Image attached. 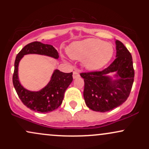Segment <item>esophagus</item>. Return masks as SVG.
<instances>
[{"label":"esophagus","mask_w":149,"mask_h":149,"mask_svg":"<svg viewBox=\"0 0 149 149\" xmlns=\"http://www.w3.org/2000/svg\"><path fill=\"white\" fill-rule=\"evenodd\" d=\"M80 76V75H79V73H78V71H73V79H75V78H78V77H79Z\"/></svg>","instance_id":"34e87169"}]
</instances>
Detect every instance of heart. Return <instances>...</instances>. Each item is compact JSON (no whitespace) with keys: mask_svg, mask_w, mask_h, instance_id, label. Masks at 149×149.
Instances as JSON below:
<instances>
[{"mask_svg":"<svg viewBox=\"0 0 149 149\" xmlns=\"http://www.w3.org/2000/svg\"><path fill=\"white\" fill-rule=\"evenodd\" d=\"M71 59L83 60L84 67L89 71H97L106 66L114 54L113 45L97 38H87L73 42L67 48Z\"/></svg>","mask_w":149,"mask_h":149,"instance_id":"obj_1","label":"heart"}]
</instances>
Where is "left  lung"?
<instances>
[{
	"instance_id": "1",
	"label": "left lung",
	"mask_w": 149,
	"mask_h": 149,
	"mask_svg": "<svg viewBox=\"0 0 149 149\" xmlns=\"http://www.w3.org/2000/svg\"><path fill=\"white\" fill-rule=\"evenodd\" d=\"M115 42L116 58L109 67L102 71L80 73L85 82V104L95 111H109L123 104L134 82L131 54L120 41ZM110 73L114 74L113 77L109 76Z\"/></svg>"
}]
</instances>
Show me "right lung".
Wrapping results in <instances>:
<instances>
[{"instance_id":"1","label":"right lung","mask_w":149,"mask_h":149,"mask_svg":"<svg viewBox=\"0 0 149 149\" xmlns=\"http://www.w3.org/2000/svg\"><path fill=\"white\" fill-rule=\"evenodd\" d=\"M40 54L57 59L59 53L52 45L40 42L28 44L18 53L15 61L13 82L19 97L26 107L34 111L49 113L57 109L62 103L64 92L73 80V73H64L54 70L49 83L39 91H31L22 86L18 76L19 61L24 55Z\"/></svg>"}]
</instances>
